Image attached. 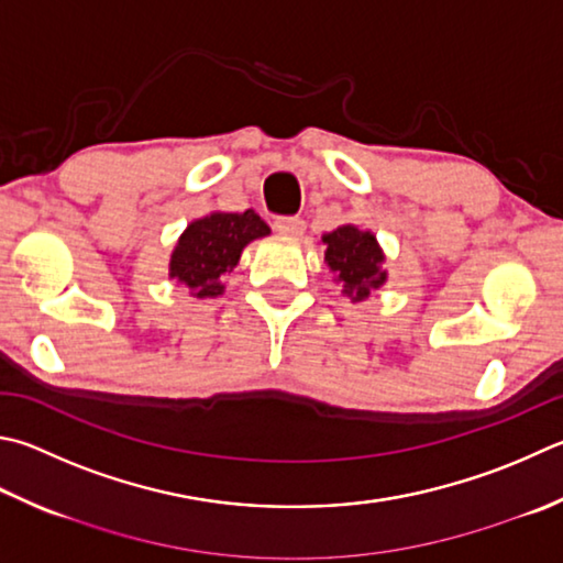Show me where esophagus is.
<instances>
[{
    "label": "esophagus",
    "mask_w": 563,
    "mask_h": 563,
    "mask_svg": "<svg viewBox=\"0 0 563 563\" xmlns=\"http://www.w3.org/2000/svg\"><path fill=\"white\" fill-rule=\"evenodd\" d=\"M273 227L275 231L285 233V236H302L305 233V221L300 217H278Z\"/></svg>",
    "instance_id": "esophagus-1"
}]
</instances>
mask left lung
Segmentation results:
<instances>
[{"label":"left lung","instance_id":"obj_1","mask_svg":"<svg viewBox=\"0 0 563 563\" xmlns=\"http://www.w3.org/2000/svg\"><path fill=\"white\" fill-rule=\"evenodd\" d=\"M324 263L334 283L342 285V295L352 302L372 298L388 280L384 268L386 255L372 231H364L354 223H342L322 236Z\"/></svg>","mask_w":563,"mask_h":563}]
</instances>
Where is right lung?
<instances>
[{"label": "right lung", "mask_w": 563, "mask_h": 563, "mask_svg": "<svg viewBox=\"0 0 563 563\" xmlns=\"http://www.w3.org/2000/svg\"><path fill=\"white\" fill-rule=\"evenodd\" d=\"M268 233L271 227L253 209L241 213L211 211L194 219L169 255V278L184 285L191 298H219L227 290L223 280L239 265L243 249Z\"/></svg>", "instance_id": "obj_1"}]
</instances>
